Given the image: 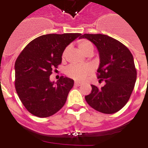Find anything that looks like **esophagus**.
<instances>
[{
  "mask_svg": "<svg viewBox=\"0 0 148 148\" xmlns=\"http://www.w3.org/2000/svg\"><path fill=\"white\" fill-rule=\"evenodd\" d=\"M74 84H75V86H80V85L82 84V83L79 82H74Z\"/></svg>",
  "mask_w": 148,
  "mask_h": 148,
  "instance_id": "esophagus-1",
  "label": "esophagus"
}]
</instances>
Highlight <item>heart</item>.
I'll return each instance as SVG.
<instances>
[{"label": "heart", "mask_w": 148, "mask_h": 148, "mask_svg": "<svg viewBox=\"0 0 148 148\" xmlns=\"http://www.w3.org/2000/svg\"><path fill=\"white\" fill-rule=\"evenodd\" d=\"M78 46L79 50L82 52L84 54L86 55L89 53H93L94 46L92 43L88 40H80L78 42ZM66 51V49L64 51L63 56H62L63 58L65 56ZM92 71H93V68L89 64L82 66L72 64L67 67V69H66V74L74 79L82 81L86 78V76L91 74Z\"/></svg>", "instance_id": "1"}]
</instances>
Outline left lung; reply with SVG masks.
Listing matches in <instances>:
<instances>
[{
  "label": "left lung",
  "mask_w": 148,
  "mask_h": 148,
  "mask_svg": "<svg viewBox=\"0 0 148 148\" xmlns=\"http://www.w3.org/2000/svg\"><path fill=\"white\" fill-rule=\"evenodd\" d=\"M79 38L93 43L99 55L97 77L105 84L99 89L92 86V92L85 96L90 107L104 114L120 110L129 100L137 79L133 56L117 40L104 34H85Z\"/></svg>",
  "instance_id": "left-lung-1"
}]
</instances>
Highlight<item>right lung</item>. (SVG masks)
I'll return each mask as SVG.
<instances>
[{
    "label": "right lung",
    "instance_id": "right-lung-1",
    "mask_svg": "<svg viewBox=\"0 0 148 148\" xmlns=\"http://www.w3.org/2000/svg\"><path fill=\"white\" fill-rule=\"evenodd\" d=\"M81 34H46L31 41L15 63L16 90L26 110L38 117H48L64 105L74 80L60 77L50 81L52 71L62 63L63 52Z\"/></svg>",
    "mask_w": 148,
    "mask_h": 148
}]
</instances>
